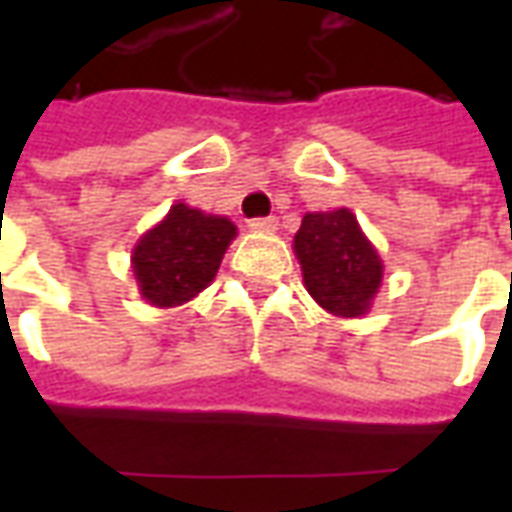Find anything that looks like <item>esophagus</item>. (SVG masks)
I'll return each instance as SVG.
<instances>
[{"instance_id": "obj_1", "label": "esophagus", "mask_w": 512, "mask_h": 512, "mask_svg": "<svg viewBox=\"0 0 512 512\" xmlns=\"http://www.w3.org/2000/svg\"><path fill=\"white\" fill-rule=\"evenodd\" d=\"M277 224V216H260V219H252V222H249V230H255V233H274Z\"/></svg>"}]
</instances>
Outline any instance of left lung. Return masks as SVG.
I'll use <instances>...</instances> for the list:
<instances>
[{"label": "left lung", "mask_w": 512, "mask_h": 512, "mask_svg": "<svg viewBox=\"0 0 512 512\" xmlns=\"http://www.w3.org/2000/svg\"><path fill=\"white\" fill-rule=\"evenodd\" d=\"M293 249L304 285L323 310L337 318H359L370 310L384 263L348 208L307 213Z\"/></svg>", "instance_id": "1"}]
</instances>
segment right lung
Masks as SVG:
<instances>
[{
	"label": "right lung",
	"instance_id": "obj_1",
	"mask_svg": "<svg viewBox=\"0 0 512 512\" xmlns=\"http://www.w3.org/2000/svg\"><path fill=\"white\" fill-rule=\"evenodd\" d=\"M235 224L186 202L172 205L161 222L147 230L131 255L142 299L153 307H178L205 290L216 277Z\"/></svg>",
	"mask_w": 512,
	"mask_h": 512
}]
</instances>
